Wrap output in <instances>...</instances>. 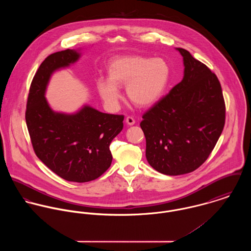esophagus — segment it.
<instances>
[{
  "mask_svg": "<svg viewBox=\"0 0 251 251\" xmlns=\"http://www.w3.org/2000/svg\"><path fill=\"white\" fill-rule=\"evenodd\" d=\"M126 123L127 125H129V126H133V125L135 124V120H134V118H132L131 116H127L126 119Z\"/></svg>",
  "mask_w": 251,
  "mask_h": 251,
  "instance_id": "esophagus-1",
  "label": "esophagus"
}]
</instances>
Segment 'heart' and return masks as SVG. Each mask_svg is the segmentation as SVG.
<instances>
[{"mask_svg": "<svg viewBox=\"0 0 251 251\" xmlns=\"http://www.w3.org/2000/svg\"><path fill=\"white\" fill-rule=\"evenodd\" d=\"M109 80H97V89L110 107H116L121 98L118 87L126 86V95L137 106L155 103L164 94L170 81L171 69L162 58L123 56L113 59L108 66Z\"/></svg>", "mask_w": 251, "mask_h": 251, "instance_id": "heart-1", "label": "heart"}]
</instances>
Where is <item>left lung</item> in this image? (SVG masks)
Wrapping results in <instances>:
<instances>
[{"mask_svg":"<svg viewBox=\"0 0 251 251\" xmlns=\"http://www.w3.org/2000/svg\"><path fill=\"white\" fill-rule=\"evenodd\" d=\"M182 80L143 115L146 157L159 173L177 176L199 168L224 125L225 102L214 72L182 48Z\"/></svg>","mask_w":251,"mask_h":251,"instance_id":"obj_1","label":"left lung"}]
</instances>
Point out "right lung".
Instances as JSON below:
<instances>
[{"mask_svg":"<svg viewBox=\"0 0 251 251\" xmlns=\"http://www.w3.org/2000/svg\"><path fill=\"white\" fill-rule=\"evenodd\" d=\"M72 49L49 55L31 83L26 124L36 156L64 179L86 182L100 177L111 165L109 146L124 127V115L84 106L72 115L56 113L44 98L51 74L76 62Z\"/></svg>","mask_w":251,"mask_h":251,"instance_id":"1","label":"right lung"}]
</instances>
